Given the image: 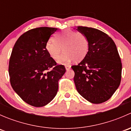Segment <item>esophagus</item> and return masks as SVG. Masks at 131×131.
<instances>
[{
    "label": "esophagus",
    "mask_w": 131,
    "mask_h": 131,
    "mask_svg": "<svg viewBox=\"0 0 131 131\" xmlns=\"http://www.w3.org/2000/svg\"><path fill=\"white\" fill-rule=\"evenodd\" d=\"M65 68L67 70H70L71 68V66L70 65H66L65 66Z\"/></svg>",
    "instance_id": "1"
}]
</instances>
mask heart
Returning <instances> with one entry per match:
<instances>
[{
    "mask_svg": "<svg viewBox=\"0 0 131 131\" xmlns=\"http://www.w3.org/2000/svg\"><path fill=\"white\" fill-rule=\"evenodd\" d=\"M53 39H49L46 49L49 56L58 59L62 48L64 52L58 59L60 64H67L73 60L80 61L87 56L89 49V40L85 35L72 30H65L56 34Z\"/></svg>",
    "mask_w": 131,
    "mask_h": 131,
    "instance_id": "1",
    "label": "heart"
}]
</instances>
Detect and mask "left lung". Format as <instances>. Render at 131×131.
<instances>
[{
	"label": "left lung",
	"mask_w": 131,
	"mask_h": 131,
	"mask_svg": "<svg viewBox=\"0 0 131 131\" xmlns=\"http://www.w3.org/2000/svg\"><path fill=\"white\" fill-rule=\"evenodd\" d=\"M77 30L89 42L85 58L72 67L77 91L89 102L102 103L112 97L121 84V58L115 42L105 33L86 26H77Z\"/></svg>",
	"instance_id": "left-lung-1"
}]
</instances>
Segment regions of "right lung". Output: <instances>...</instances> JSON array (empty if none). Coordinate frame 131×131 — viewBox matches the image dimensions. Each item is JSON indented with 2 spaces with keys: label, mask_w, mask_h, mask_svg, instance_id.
Returning a JSON list of instances; mask_svg holds the SVG:
<instances>
[{
  "label": "right lung",
  "mask_w": 131,
  "mask_h": 131,
  "mask_svg": "<svg viewBox=\"0 0 131 131\" xmlns=\"http://www.w3.org/2000/svg\"><path fill=\"white\" fill-rule=\"evenodd\" d=\"M58 28L40 27L21 35L13 47L9 64L10 82L26 103L41 107L56 96L58 81L65 73L47 53L46 44Z\"/></svg>",
  "instance_id": "add662e5"
}]
</instances>
